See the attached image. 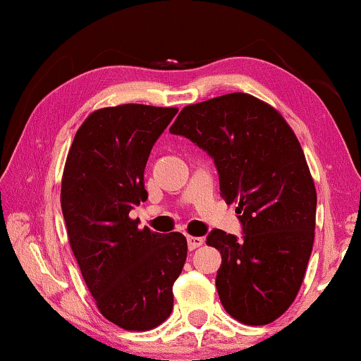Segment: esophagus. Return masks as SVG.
Masks as SVG:
<instances>
[{
  "mask_svg": "<svg viewBox=\"0 0 361 361\" xmlns=\"http://www.w3.org/2000/svg\"><path fill=\"white\" fill-rule=\"evenodd\" d=\"M187 245H189V250H195V248H199V246L204 245V238H202V236L189 235L187 236Z\"/></svg>",
  "mask_w": 361,
  "mask_h": 361,
  "instance_id": "obj_1",
  "label": "esophagus"
}]
</instances>
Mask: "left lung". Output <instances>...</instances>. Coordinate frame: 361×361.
I'll list each match as a JSON object with an SVG mask.
<instances>
[{
    "instance_id": "8db88e82",
    "label": "left lung",
    "mask_w": 361,
    "mask_h": 361,
    "mask_svg": "<svg viewBox=\"0 0 361 361\" xmlns=\"http://www.w3.org/2000/svg\"><path fill=\"white\" fill-rule=\"evenodd\" d=\"M169 131L214 157L220 195L238 204L243 238L219 228L207 236L221 255V305L241 324H271L294 302L314 245L317 192L293 128L236 92L184 106Z\"/></svg>"
}]
</instances>
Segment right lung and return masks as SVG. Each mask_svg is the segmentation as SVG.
Instances as JSON below:
<instances>
[{"instance_id": "obj_1", "label": "right lung", "mask_w": 361, "mask_h": 361, "mask_svg": "<svg viewBox=\"0 0 361 361\" xmlns=\"http://www.w3.org/2000/svg\"><path fill=\"white\" fill-rule=\"evenodd\" d=\"M176 113L140 103L95 110L77 130L63 167L68 243L98 310L125 330L145 332L169 317L187 258L179 231L140 230L130 219L147 200V157Z\"/></svg>"}]
</instances>
